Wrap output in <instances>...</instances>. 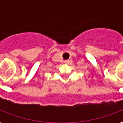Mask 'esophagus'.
<instances>
[{"label":"esophagus","mask_w":123,"mask_h":123,"mask_svg":"<svg viewBox=\"0 0 123 123\" xmlns=\"http://www.w3.org/2000/svg\"><path fill=\"white\" fill-rule=\"evenodd\" d=\"M69 62H70L69 60H67V61H64V62H65V63H68Z\"/></svg>","instance_id":"obj_1"}]
</instances>
